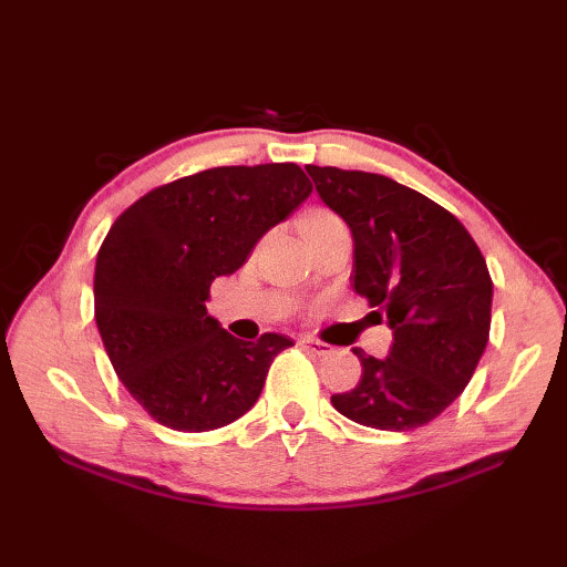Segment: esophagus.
<instances>
[{
  "instance_id": "esophagus-1",
  "label": "esophagus",
  "mask_w": 567,
  "mask_h": 567,
  "mask_svg": "<svg viewBox=\"0 0 567 567\" xmlns=\"http://www.w3.org/2000/svg\"><path fill=\"white\" fill-rule=\"evenodd\" d=\"M299 346L307 348V351H311L315 355H329L331 353V346L329 343L311 339V336H302V339H299Z\"/></svg>"
}]
</instances>
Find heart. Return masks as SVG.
I'll return each mask as SVG.
<instances>
[{"mask_svg":"<svg viewBox=\"0 0 567 567\" xmlns=\"http://www.w3.org/2000/svg\"><path fill=\"white\" fill-rule=\"evenodd\" d=\"M327 221H336V216L331 212H323V209H315L309 212L305 219H302V228L307 226H317V224H327Z\"/></svg>","mask_w":567,"mask_h":567,"instance_id":"1","label":"heart"}]
</instances>
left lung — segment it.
Segmentation results:
<instances>
[{
	"label": "left lung",
	"mask_w": 567,
	"mask_h": 567,
	"mask_svg": "<svg viewBox=\"0 0 567 567\" xmlns=\"http://www.w3.org/2000/svg\"><path fill=\"white\" fill-rule=\"evenodd\" d=\"M307 173L353 234V290L392 329L384 358L353 348L363 375L331 404L370 429L424 426L467 388L485 353L492 280L483 252L451 212L390 177L319 165Z\"/></svg>",
	"instance_id": "obj_1"
}]
</instances>
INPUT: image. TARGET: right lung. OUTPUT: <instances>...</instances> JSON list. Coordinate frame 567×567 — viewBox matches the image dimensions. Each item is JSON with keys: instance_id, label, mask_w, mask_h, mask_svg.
<instances>
[{"instance_id": "obj_1", "label": "right lung", "mask_w": 567, "mask_h": 567, "mask_svg": "<svg viewBox=\"0 0 567 567\" xmlns=\"http://www.w3.org/2000/svg\"><path fill=\"white\" fill-rule=\"evenodd\" d=\"M309 195L295 163L212 167L155 187L110 228L94 319L118 380L158 424L212 431L258 402L275 355L295 343L282 333L234 339L207 315L209 287Z\"/></svg>"}]
</instances>
